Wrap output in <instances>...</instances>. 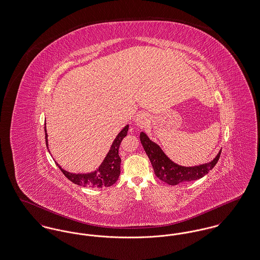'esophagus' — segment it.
<instances>
[{
  "instance_id": "34e87169",
  "label": "esophagus",
  "mask_w": 260,
  "mask_h": 260,
  "mask_svg": "<svg viewBox=\"0 0 260 260\" xmlns=\"http://www.w3.org/2000/svg\"><path fill=\"white\" fill-rule=\"evenodd\" d=\"M149 122V117H148V115H146V114H139L138 115V117L136 118V123H137V125L138 126H143V125H145V124H147Z\"/></svg>"
}]
</instances>
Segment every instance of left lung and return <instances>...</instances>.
Instances as JSON below:
<instances>
[{"label":"left lung","instance_id":"obj_1","mask_svg":"<svg viewBox=\"0 0 260 260\" xmlns=\"http://www.w3.org/2000/svg\"><path fill=\"white\" fill-rule=\"evenodd\" d=\"M140 142L143 149L147 154L155 175L164 183L170 185H176L184 182L196 181L204 177L211 171L218 162L222 149L216 155L212 161L198 166L185 167L173 162L168 156L161 149V147L152 141L143 132L140 133Z\"/></svg>","mask_w":260,"mask_h":260}]
</instances>
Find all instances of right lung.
Wrapping results in <instances>:
<instances>
[{
  "mask_svg": "<svg viewBox=\"0 0 260 260\" xmlns=\"http://www.w3.org/2000/svg\"><path fill=\"white\" fill-rule=\"evenodd\" d=\"M128 124H126L118 136L114 139L106 157L100 164V166L95 171L85 174H75L70 173L61 166L57 164L62 174L74 183L82 186L89 187H107L117 182L121 173V158L119 156V147L122 142V138L127 135ZM45 139H46L47 148H48V135L46 133V123H45Z\"/></svg>",
  "mask_w": 260,
  "mask_h": 260,
  "instance_id": "1",
  "label": "right lung"
}]
</instances>
